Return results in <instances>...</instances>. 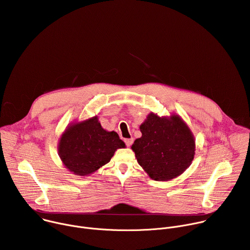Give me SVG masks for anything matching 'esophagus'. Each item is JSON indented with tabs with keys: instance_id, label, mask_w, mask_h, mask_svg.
Returning <instances> with one entry per match:
<instances>
[{
	"instance_id": "34e87169",
	"label": "esophagus",
	"mask_w": 250,
	"mask_h": 250,
	"mask_svg": "<svg viewBox=\"0 0 250 250\" xmlns=\"http://www.w3.org/2000/svg\"><path fill=\"white\" fill-rule=\"evenodd\" d=\"M125 145H126V146H130L131 145H132V142H133V138H126L125 140Z\"/></svg>"
}]
</instances>
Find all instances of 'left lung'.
<instances>
[{"mask_svg":"<svg viewBox=\"0 0 250 250\" xmlns=\"http://www.w3.org/2000/svg\"><path fill=\"white\" fill-rule=\"evenodd\" d=\"M139 128L142 135L135 139L131 148L151 179L171 180L191 165L195 140L180 117L160 118L151 113Z\"/></svg>","mask_w":250,"mask_h":250,"instance_id":"left-lung-1","label":"left lung"}]
</instances>
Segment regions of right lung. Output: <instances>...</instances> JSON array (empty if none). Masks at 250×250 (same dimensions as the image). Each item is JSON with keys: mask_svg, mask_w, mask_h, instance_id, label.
<instances>
[{"mask_svg": "<svg viewBox=\"0 0 250 250\" xmlns=\"http://www.w3.org/2000/svg\"><path fill=\"white\" fill-rule=\"evenodd\" d=\"M125 142L115 131L104 130L98 118L68 126L60 138L59 156L71 172L85 176L110 162Z\"/></svg>", "mask_w": 250, "mask_h": 250, "instance_id": "add662e5", "label": "right lung"}]
</instances>
